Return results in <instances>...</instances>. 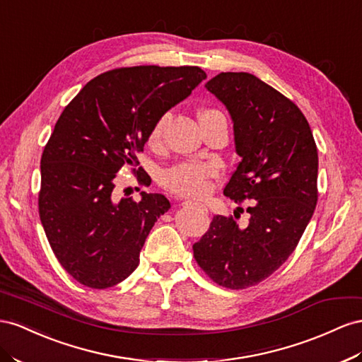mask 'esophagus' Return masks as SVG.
Listing matches in <instances>:
<instances>
[{
	"label": "esophagus",
	"mask_w": 362,
	"mask_h": 362,
	"mask_svg": "<svg viewBox=\"0 0 362 362\" xmlns=\"http://www.w3.org/2000/svg\"><path fill=\"white\" fill-rule=\"evenodd\" d=\"M182 207H197V209H202L204 211H207V209H205L202 204L193 202V201H184V202H182Z\"/></svg>",
	"instance_id": "obj_1"
}]
</instances>
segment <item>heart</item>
Returning <instances> with one entry per match:
<instances>
[{
  "mask_svg": "<svg viewBox=\"0 0 362 362\" xmlns=\"http://www.w3.org/2000/svg\"><path fill=\"white\" fill-rule=\"evenodd\" d=\"M211 117H223L218 110H202L199 119H211ZM170 120V114H163L155 122L148 135V144L157 149L163 144L165 126ZM219 168L216 164L202 163V161H182L165 169L161 175V182L172 193L181 194V197L198 198L204 197L210 190V181L216 177Z\"/></svg>",
  "mask_w": 362,
  "mask_h": 362,
  "instance_id": "1",
  "label": "heart"
}]
</instances>
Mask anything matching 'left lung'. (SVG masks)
<instances>
[{"mask_svg":"<svg viewBox=\"0 0 362 362\" xmlns=\"http://www.w3.org/2000/svg\"><path fill=\"white\" fill-rule=\"evenodd\" d=\"M205 88L227 106L242 158L223 194L254 204L243 228L216 214L193 245V256L218 285L245 289L286 262L314 214L317 144L298 106L259 77L221 73Z\"/></svg>","mask_w":362,"mask_h":362,"instance_id":"1","label":"left lung"}]
</instances>
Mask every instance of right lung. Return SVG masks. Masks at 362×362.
<instances>
[{
    "mask_svg": "<svg viewBox=\"0 0 362 362\" xmlns=\"http://www.w3.org/2000/svg\"><path fill=\"white\" fill-rule=\"evenodd\" d=\"M207 74L199 66L140 65L94 77L65 106L41 158L39 218L54 256L82 285L106 289L129 277L153 223L170 209L164 194L117 199L114 178L139 164L163 114ZM140 184H151L141 168Z\"/></svg>",
    "mask_w": 362,
    "mask_h": 362,
    "instance_id": "obj_1",
    "label": "right lung"
}]
</instances>
